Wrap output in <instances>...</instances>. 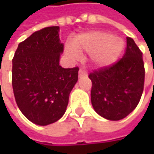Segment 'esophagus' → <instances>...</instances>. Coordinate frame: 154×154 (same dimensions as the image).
I'll return each instance as SVG.
<instances>
[{
	"instance_id": "esophagus-1",
	"label": "esophagus",
	"mask_w": 154,
	"mask_h": 154,
	"mask_svg": "<svg viewBox=\"0 0 154 154\" xmlns=\"http://www.w3.org/2000/svg\"><path fill=\"white\" fill-rule=\"evenodd\" d=\"M78 76H79V77H87V72H86L85 69H79V72H78Z\"/></svg>"
}]
</instances>
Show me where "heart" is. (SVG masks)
<instances>
[{
  "label": "heart",
  "instance_id": "1",
  "mask_svg": "<svg viewBox=\"0 0 154 154\" xmlns=\"http://www.w3.org/2000/svg\"><path fill=\"white\" fill-rule=\"evenodd\" d=\"M124 43L112 35L93 31L79 35L72 43V47L67 48V52L74 58L78 52L92 54V60L97 67H108L114 63L120 55Z\"/></svg>",
  "mask_w": 154,
  "mask_h": 154
}]
</instances>
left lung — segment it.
Segmentation results:
<instances>
[{
    "mask_svg": "<svg viewBox=\"0 0 154 154\" xmlns=\"http://www.w3.org/2000/svg\"><path fill=\"white\" fill-rule=\"evenodd\" d=\"M143 53L135 41L127 37L124 56L116 63L94 70L91 102L94 110L109 120H119L137 106L144 85Z\"/></svg>",
    "mask_w": 154,
    "mask_h": 154,
    "instance_id": "left-lung-1",
    "label": "left lung"
}]
</instances>
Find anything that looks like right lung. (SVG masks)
Listing matches in <instances>:
<instances>
[{
	"label": "right lung",
	"mask_w": 154,
	"mask_h": 154,
	"mask_svg": "<svg viewBox=\"0 0 154 154\" xmlns=\"http://www.w3.org/2000/svg\"><path fill=\"white\" fill-rule=\"evenodd\" d=\"M59 26L35 32L19 43L12 60V87L17 107L31 122L46 126L66 111L78 78V68L64 69L60 57L64 45Z\"/></svg>",
	"instance_id": "right-lung-1"
}]
</instances>
